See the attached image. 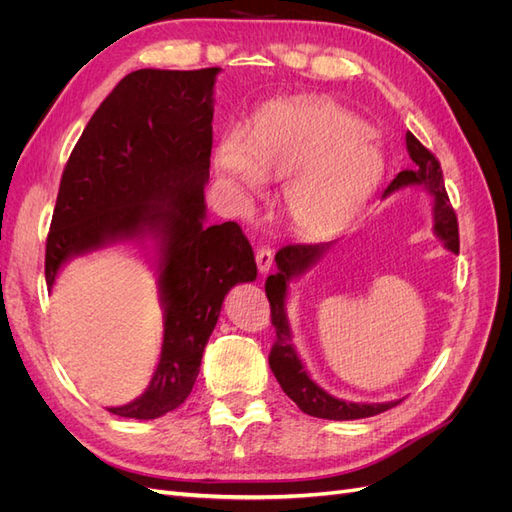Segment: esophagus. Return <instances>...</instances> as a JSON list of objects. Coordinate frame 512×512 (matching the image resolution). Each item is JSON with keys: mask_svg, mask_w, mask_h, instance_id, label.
<instances>
[{"mask_svg": "<svg viewBox=\"0 0 512 512\" xmlns=\"http://www.w3.org/2000/svg\"><path fill=\"white\" fill-rule=\"evenodd\" d=\"M256 265H258L260 273H269V269L273 267V252L269 250V247H258Z\"/></svg>", "mask_w": 512, "mask_h": 512, "instance_id": "1", "label": "esophagus"}]
</instances>
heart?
<instances>
[{"mask_svg": "<svg viewBox=\"0 0 512 512\" xmlns=\"http://www.w3.org/2000/svg\"><path fill=\"white\" fill-rule=\"evenodd\" d=\"M213 166L241 209L262 196L265 181H286L290 226L307 239H324L346 228L374 196L384 156L361 117L329 100H309L275 108L245 143L226 136Z\"/></svg>", "mask_w": 512, "mask_h": 512, "instance_id": "heart-1", "label": "heart"}]
</instances>
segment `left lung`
Masks as SVG:
<instances>
[{
	"label": "left lung",
	"mask_w": 512,
	"mask_h": 512,
	"mask_svg": "<svg viewBox=\"0 0 512 512\" xmlns=\"http://www.w3.org/2000/svg\"><path fill=\"white\" fill-rule=\"evenodd\" d=\"M406 147L412 168L401 170V173L391 181L389 188L384 190V196H389L401 188H423L433 198V232L446 245V250L459 254V228L457 215L448 203L444 177L438 158L429 149H425L418 138L408 132ZM331 243H312V245H286L275 254L277 273L269 275L265 282L267 299L271 305V322L275 327V344L269 354V365L273 376L280 382L282 391L297 404L305 414L316 418H329V421H354V418L376 416L384 410H391L397 401H384V404H354V401H344L329 395L324 389L309 378L297 350L292 344V333L286 316V297L288 286L294 277H301L307 269H312L316 262L327 254Z\"/></svg>",
	"instance_id": "obj_1"
}]
</instances>
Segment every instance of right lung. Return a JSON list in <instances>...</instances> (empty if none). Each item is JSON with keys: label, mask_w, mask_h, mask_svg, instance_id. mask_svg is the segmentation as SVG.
Instances as JSON below:
<instances>
[{"label": "right lung", "mask_w": 512, "mask_h": 512, "mask_svg": "<svg viewBox=\"0 0 512 512\" xmlns=\"http://www.w3.org/2000/svg\"><path fill=\"white\" fill-rule=\"evenodd\" d=\"M220 68L136 70L89 119L59 183L44 275L53 288L68 260L123 241H151L164 316L162 352L123 418L164 416L190 395L228 290L256 280L237 222L207 226L213 85Z\"/></svg>", "instance_id": "obj_1"}]
</instances>
